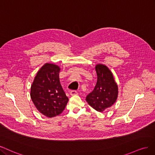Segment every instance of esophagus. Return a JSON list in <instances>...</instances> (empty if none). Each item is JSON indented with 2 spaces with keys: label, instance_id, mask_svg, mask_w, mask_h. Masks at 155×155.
I'll list each match as a JSON object with an SVG mask.
<instances>
[{
  "label": "esophagus",
  "instance_id": "1",
  "mask_svg": "<svg viewBox=\"0 0 155 155\" xmlns=\"http://www.w3.org/2000/svg\"><path fill=\"white\" fill-rule=\"evenodd\" d=\"M78 93V92L77 91H74V90H73V91H70V94L71 96H74V95H77Z\"/></svg>",
  "mask_w": 155,
  "mask_h": 155
}]
</instances>
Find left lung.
<instances>
[{
  "mask_svg": "<svg viewBox=\"0 0 155 155\" xmlns=\"http://www.w3.org/2000/svg\"><path fill=\"white\" fill-rule=\"evenodd\" d=\"M97 82L86 101L89 106L98 112H103L116 102L118 87L113 74L106 65L98 64L95 66Z\"/></svg>",
  "mask_w": 155,
  "mask_h": 155,
  "instance_id": "obj_1",
  "label": "left lung"
}]
</instances>
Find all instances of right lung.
Listing matches in <instances>:
<instances>
[{
	"instance_id": "obj_1",
	"label": "right lung",
	"mask_w": 155,
	"mask_h": 155,
	"mask_svg": "<svg viewBox=\"0 0 155 155\" xmlns=\"http://www.w3.org/2000/svg\"><path fill=\"white\" fill-rule=\"evenodd\" d=\"M60 71L57 65L46 63L37 73L31 86L30 96L35 106L48 118L61 114L68 102L60 82Z\"/></svg>"
}]
</instances>
